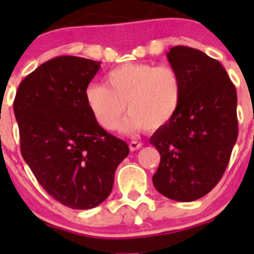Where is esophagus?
<instances>
[{
    "mask_svg": "<svg viewBox=\"0 0 254 254\" xmlns=\"http://www.w3.org/2000/svg\"><path fill=\"white\" fill-rule=\"evenodd\" d=\"M142 147V143L139 142V141H130L129 142V148L130 151H136L139 150V148Z\"/></svg>",
    "mask_w": 254,
    "mask_h": 254,
    "instance_id": "obj_1",
    "label": "esophagus"
}]
</instances>
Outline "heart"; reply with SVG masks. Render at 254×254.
Here are the masks:
<instances>
[{
	"mask_svg": "<svg viewBox=\"0 0 254 254\" xmlns=\"http://www.w3.org/2000/svg\"><path fill=\"white\" fill-rule=\"evenodd\" d=\"M107 86L91 83L84 99L94 120L104 130H114L122 122L125 104L130 118L124 132L156 131L175 118L182 99V79L172 66L127 63L109 71Z\"/></svg>",
	"mask_w": 254,
	"mask_h": 254,
	"instance_id": "b5f03b06",
	"label": "heart"
}]
</instances>
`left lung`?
Listing matches in <instances>:
<instances>
[{"mask_svg": "<svg viewBox=\"0 0 254 254\" xmlns=\"http://www.w3.org/2000/svg\"><path fill=\"white\" fill-rule=\"evenodd\" d=\"M167 59L183 91L175 118L150 139L161 155L152 182L172 200L193 201L219 183L229 165L238 135L236 88L203 51L179 45Z\"/></svg>", "mask_w": 254, "mask_h": 254, "instance_id": "1", "label": "left lung"}]
</instances>
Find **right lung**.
I'll use <instances>...</instances> for the list:
<instances>
[{"label":"right lung","mask_w":254,"mask_h":254,"mask_svg":"<svg viewBox=\"0 0 254 254\" xmlns=\"http://www.w3.org/2000/svg\"><path fill=\"white\" fill-rule=\"evenodd\" d=\"M99 67L101 61L58 56L23 79L14 98L23 158L49 195L71 209L106 200L129 155L127 143L99 127L86 104Z\"/></svg>","instance_id":"1"}]
</instances>
